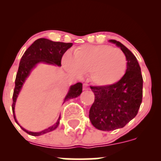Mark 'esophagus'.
<instances>
[{"mask_svg": "<svg viewBox=\"0 0 161 161\" xmlns=\"http://www.w3.org/2000/svg\"><path fill=\"white\" fill-rule=\"evenodd\" d=\"M88 88H89V87H88V85L83 84V90H84V91H86V90H88Z\"/></svg>", "mask_w": 161, "mask_h": 161, "instance_id": "obj_1", "label": "esophagus"}]
</instances>
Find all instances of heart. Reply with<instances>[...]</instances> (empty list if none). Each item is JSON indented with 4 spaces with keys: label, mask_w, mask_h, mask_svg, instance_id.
I'll return each instance as SVG.
<instances>
[{
    "label": "heart",
    "mask_w": 161,
    "mask_h": 161,
    "mask_svg": "<svg viewBox=\"0 0 161 161\" xmlns=\"http://www.w3.org/2000/svg\"><path fill=\"white\" fill-rule=\"evenodd\" d=\"M64 64L72 73H89L95 86H110L123 78L127 68L126 57L123 51L109 45H82L73 52V59L66 56Z\"/></svg>",
    "instance_id": "heart-1"
}]
</instances>
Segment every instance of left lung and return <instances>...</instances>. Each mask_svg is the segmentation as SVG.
<instances>
[{
  "label": "left lung",
  "mask_w": 161,
  "mask_h": 161,
  "mask_svg": "<svg viewBox=\"0 0 161 161\" xmlns=\"http://www.w3.org/2000/svg\"><path fill=\"white\" fill-rule=\"evenodd\" d=\"M109 42L119 47L126 57L127 68L119 82L110 86L91 87L95 101L89 110V119L96 129L113 131L124 127L137 115L142 101L143 79L135 55L116 40Z\"/></svg>",
  "instance_id": "1"
}]
</instances>
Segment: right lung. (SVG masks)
<instances>
[{
    "instance_id": "add662e5",
    "label": "right lung",
    "mask_w": 161,
    "mask_h": 161,
    "mask_svg": "<svg viewBox=\"0 0 161 161\" xmlns=\"http://www.w3.org/2000/svg\"><path fill=\"white\" fill-rule=\"evenodd\" d=\"M73 46V43H64V42H53L47 38H38L32 44V45L25 51L20 60L19 69L16 74L15 80V88L13 95L12 109L14 113V117L16 123L19 125L20 128L27 132L28 134L33 136H38L46 134L47 132L56 129L60 124V115L57 119L56 123L53 125L44 129L41 132H31L24 129L19 125L16 119L15 114V105L18 96L21 92L23 86L28 77L31 74L32 70L39 64H45L47 65L61 66V59L64 53L69 47ZM82 92V84L77 82L69 87L67 94L64 99L63 104L69 99L79 97Z\"/></svg>"
}]
</instances>
